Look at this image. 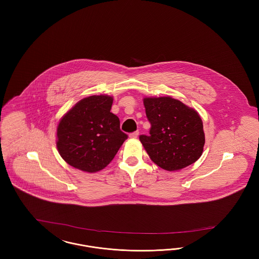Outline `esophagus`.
<instances>
[{
  "mask_svg": "<svg viewBox=\"0 0 259 259\" xmlns=\"http://www.w3.org/2000/svg\"><path fill=\"white\" fill-rule=\"evenodd\" d=\"M138 136H139V131H135V132H133V133H131L129 137L131 138V139H136V138H138Z\"/></svg>",
  "mask_w": 259,
  "mask_h": 259,
  "instance_id": "1",
  "label": "esophagus"
}]
</instances>
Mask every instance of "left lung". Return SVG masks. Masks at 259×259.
<instances>
[{
	"instance_id": "obj_1",
	"label": "left lung",
	"mask_w": 259,
	"mask_h": 259,
	"mask_svg": "<svg viewBox=\"0 0 259 259\" xmlns=\"http://www.w3.org/2000/svg\"><path fill=\"white\" fill-rule=\"evenodd\" d=\"M144 105L151 127L149 136H140V141L150 159L170 172L196 162L205 145L197 111L169 96L147 97Z\"/></svg>"
}]
</instances>
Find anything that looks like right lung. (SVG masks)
Segmentation results:
<instances>
[{"mask_svg": "<svg viewBox=\"0 0 259 259\" xmlns=\"http://www.w3.org/2000/svg\"><path fill=\"white\" fill-rule=\"evenodd\" d=\"M113 99L94 95L80 100L57 126L56 146L62 158L83 172L107 167L128 136L119 118L111 112Z\"/></svg>", "mask_w": 259, "mask_h": 259, "instance_id": "right-lung-1", "label": "right lung"}]
</instances>
